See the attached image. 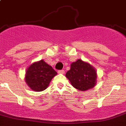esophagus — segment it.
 Segmentation results:
<instances>
[{
  "instance_id": "1",
  "label": "esophagus",
  "mask_w": 126,
  "mask_h": 126,
  "mask_svg": "<svg viewBox=\"0 0 126 126\" xmlns=\"http://www.w3.org/2000/svg\"><path fill=\"white\" fill-rule=\"evenodd\" d=\"M58 74H63L64 73V71L63 70H58Z\"/></svg>"
}]
</instances>
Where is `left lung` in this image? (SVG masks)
<instances>
[{
	"mask_svg": "<svg viewBox=\"0 0 126 126\" xmlns=\"http://www.w3.org/2000/svg\"><path fill=\"white\" fill-rule=\"evenodd\" d=\"M65 76L73 87L82 91L93 88L96 84V69L89 63L80 59L71 64L70 69Z\"/></svg>",
	"mask_w": 126,
	"mask_h": 126,
	"instance_id": "1",
	"label": "left lung"
}]
</instances>
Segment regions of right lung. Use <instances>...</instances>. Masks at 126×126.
<instances>
[{"instance_id": "add662e5", "label": "right lung", "mask_w": 126, "mask_h": 126, "mask_svg": "<svg viewBox=\"0 0 126 126\" xmlns=\"http://www.w3.org/2000/svg\"><path fill=\"white\" fill-rule=\"evenodd\" d=\"M57 72L43 60L32 63L27 68L25 82L34 91H42L47 89Z\"/></svg>"}]
</instances>
